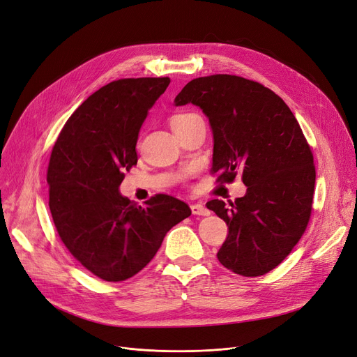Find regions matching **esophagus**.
<instances>
[{
  "label": "esophagus",
  "mask_w": 357,
  "mask_h": 357,
  "mask_svg": "<svg viewBox=\"0 0 357 357\" xmlns=\"http://www.w3.org/2000/svg\"><path fill=\"white\" fill-rule=\"evenodd\" d=\"M191 211H192L194 215H208L210 214L207 207H205V205H202V204H199V202L191 205Z\"/></svg>",
  "instance_id": "34e87169"
}]
</instances>
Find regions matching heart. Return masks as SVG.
Instances as JSON below:
<instances>
[{"label": "heart", "instance_id": "1", "mask_svg": "<svg viewBox=\"0 0 357 357\" xmlns=\"http://www.w3.org/2000/svg\"><path fill=\"white\" fill-rule=\"evenodd\" d=\"M195 114H190V112H181V114H175L171 119H169V124H171V128H176L181 124H183L186 120H190Z\"/></svg>", "mask_w": 357, "mask_h": 357}]
</instances>
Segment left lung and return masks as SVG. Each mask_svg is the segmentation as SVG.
<instances>
[{"instance_id":"8db88e82","label":"left lung","mask_w":357,"mask_h":357,"mask_svg":"<svg viewBox=\"0 0 357 357\" xmlns=\"http://www.w3.org/2000/svg\"><path fill=\"white\" fill-rule=\"evenodd\" d=\"M174 102L194 104L208 117L218 181L240 172L248 186L230 207L207 202L229 227L220 264L243 276L271 272L304 234L312 208L314 158L292 111L269 88L236 75L192 79Z\"/></svg>"}]
</instances>
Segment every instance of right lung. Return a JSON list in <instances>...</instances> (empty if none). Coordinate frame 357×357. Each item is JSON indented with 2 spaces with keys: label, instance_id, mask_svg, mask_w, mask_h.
Instances as JSON below:
<instances>
[{
  "label": "right lung",
  "instance_id": "obj_1",
  "mask_svg": "<svg viewBox=\"0 0 357 357\" xmlns=\"http://www.w3.org/2000/svg\"><path fill=\"white\" fill-rule=\"evenodd\" d=\"M169 78H128L89 96L56 140L49 169V207L70 255L96 276L120 282L140 272L175 224L191 215L185 202L155 195L144 207L120 194L137 163L136 144L149 109Z\"/></svg>",
  "mask_w": 357,
  "mask_h": 357
}]
</instances>
